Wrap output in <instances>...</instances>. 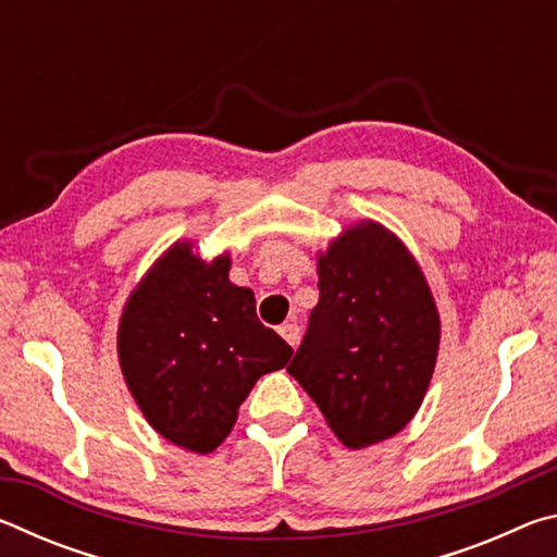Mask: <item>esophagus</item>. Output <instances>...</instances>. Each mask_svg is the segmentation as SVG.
I'll use <instances>...</instances> for the list:
<instances>
[{"label":"esophagus","mask_w":557,"mask_h":557,"mask_svg":"<svg viewBox=\"0 0 557 557\" xmlns=\"http://www.w3.org/2000/svg\"><path fill=\"white\" fill-rule=\"evenodd\" d=\"M277 332H280V336L285 338V342H287L292 348H295V346L299 344V324H297V322H285V324H282V326L277 329Z\"/></svg>","instance_id":"esophagus-1"}]
</instances>
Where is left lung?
<instances>
[{"label":"left lung","mask_w":557,"mask_h":557,"mask_svg":"<svg viewBox=\"0 0 557 557\" xmlns=\"http://www.w3.org/2000/svg\"><path fill=\"white\" fill-rule=\"evenodd\" d=\"M319 305L287 366L346 447L408 425L435 371L440 314L410 250L375 221L319 256Z\"/></svg>","instance_id":"obj_1"}]
</instances>
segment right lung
I'll use <instances>...</instances> for the list:
<instances>
[{"mask_svg": "<svg viewBox=\"0 0 557 557\" xmlns=\"http://www.w3.org/2000/svg\"><path fill=\"white\" fill-rule=\"evenodd\" d=\"M174 243L132 292L117 356L132 398L159 435L196 455L228 437L260 375L285 369L292 346L256 314V295Z\"/></svg>", "mask_w": 557, "mask_h": 557, "instance_id": "right-lung-1", "label": "right lung"}]
</instances>
